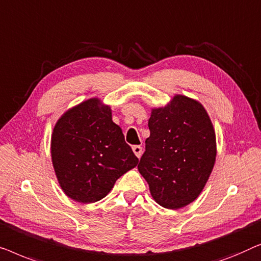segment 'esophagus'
Masks as SVG:
<instances>
[{"instance_id":"esophagus-1","label":"esophagus","mask_w":261,"mask_h":261,"mask_svg":"<svg viewBox=\"0 0 261 261\" xmlns=\"http://www.w3.org/2000/svg\"><path fill=\"white\" fill-rule=\"evenodd\" d=\"M132 150H134L135 155L137 156L138 159L142 156V146L141 145H134L132 146Z\"/></svg>"}]
</instances>
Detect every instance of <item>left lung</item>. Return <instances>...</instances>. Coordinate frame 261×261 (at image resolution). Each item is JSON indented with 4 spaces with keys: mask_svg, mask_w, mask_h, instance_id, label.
Segmentation results:
<instances>
[{
    "mask_svg": "<svg viewBox=\"0 0 261 261\" xmlns=\"http://www.w3.org/2000/svg\"><path fill=\"white\" fill-rule=\"evenodd\" d=\"M150 137L138 171L153 200L169 209L192 203L202 192L216 157L215 131L199 101L177 94L152 109Z\"/></svg>",
    "mask_w": 261,
    "mask_h": 261,
    "instance_id": "1",
    "label": "left lung"
}]
</instances>
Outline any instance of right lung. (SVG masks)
<instances>
[{
  "instance_id": "obj_1",
  "label": "right lung",
  "mask_w": 261,
  "mask_h": 261,
  "mask_svg": "<svg viewBox=\"0 0 261 261\" xmlns=\"http://www.w3.org/2000/svg\"><path fill=\"white\" fill-rule=\"evenodd\" d=\"M50 153L61 189L76 202L101 200L138 159L112 122L111 109L91 98L69 109L56 124Z\"/></svg>"
}]
</instances>
